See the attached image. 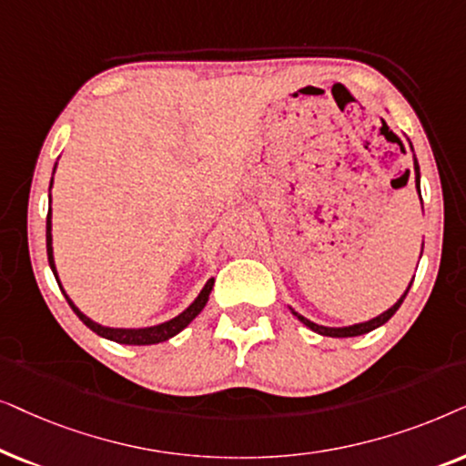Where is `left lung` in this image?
Returning <instances> with one entry per match:
<instances>
[{"label":"left lung","instance_id":"1","mask_svg":"<svg viewBox=\"0 0 466 466\" xmlns=\"http://www.w3.org/2000/svg\"><path fill=\"white\" fill-rule=\"evenodd\" d=\"M413 172H415V189H418V194H420V166H418V159H413ZM409 178V177H407ZM420 200H421V194H420ZM413 283V281H411ZM411 283H409V288H411ZM409 288L405 289V294H402L399 300L394 302L392 307L388 309V311H383L381 315H377V318H373V319H369V321H362V324H353V326H343V328H328V326H319V324H315V321H311V319H307V318H302L300 313H296L294 309H291V313L296 315L298 319L302 321V324H305L307 328H311L313 332H318V334H321V337H334V339H347V337H360V334H367V332H370V330H375V328H380V326H383L386 324V321L392 318V315L399 311V307L402 305V300H405V296H407V291H409Z\"/></svg>","mask_w":466,"mask_h":466}]
</instances>
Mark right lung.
<instances>
[{
	"label": "right lung",
	"mask_w": 466,
	"mask_h": 466,
	"mask_svg": "<svg viewBox=\"0 0 466 466\" xmlns=\"http://www.w3.org/2000/svg\"><path fill=\"white\" fill-rule=\"evenodd\" d=\"M55 168H57V164H55ZM51 187H53V178H51ZM51 229H53L51 210H48V215H46V253H48V264H51L53 275H55V279H57V283H59V288H61V281H59V277H57V268H55L53 234H51ZM213 285H215V279H208L207 285H204L202 291H200V294H198L196 300L191 302V305L185 309L183 313H178L177 318L164 321V324L148 326V328H108V326L97 324V321H93V319L86 318V315L80 311L76 305H74V302L70 300V296L66 294L64 288H61V291H64L67 305L72 307V311L78 315V319L83 321L86 328H91L93 332L99 334V337H104V339H108V340H115V343H121V345H155V343H164V340L172 339V337H175V334L181 332L183 328H187L191 321L198 318V313H200L202 309L207 307Z\"/></svg>",
	"instance_id": "1"
}]
</instances>
